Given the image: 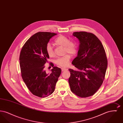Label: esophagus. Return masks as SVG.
Here are the masks:
<instances>
[{"label":"esophagus","instance_id":"1","mask_svg":"<svg viewBox=\"0 0 123 123\" xmlns=\"http://www.w3.org/2000/svg\"><path fill=\"white\" fill-rule=\"evenodd\" d=\"M61 70H62V71H65V70H68V69L67 68H62Z\"/></svg>","mask_w":123,"mask_h":123}]
</instances>
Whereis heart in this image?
I'll return each instance as SVG.
<instances>
[{
	"label": "heart",
	"mask_w": 123,
	"mask_h": 123,
	"mask_svg": "<svg viewBox=\"0 0 123 123\" xmlns=\"http://www.w3.org/2000/svg\"><path fill=\"white\" fill-rule=\"evenodd\" d=\"M54 42L56 45L64 47V53H68L71 55H75L77 52V44L75 42L71 41L66 37L60 35L58 37ZM46 51L50 57L54 56V53L53 47L50 44H48L46 47ZM70 59V56L66 54L64 56L59 58L55 61V63L60 67H65L68 65Z\"/></svg>",
	"instance_id": "1"
}]
</instances>
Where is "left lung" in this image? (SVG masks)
I'll return each mask as SVG.
<instances>
[{
  "instance_id": "obj_1",
  "label": "left lung",
  "mask_w": 123,
  "mask_h": 123,
  "mask_svg": "<svg viewBox=\"0 0 123 123\" xmlns=\"http://www.w3.org/2000/svg\"><path fill=\"white\" fill-rule=\"evenodd\" d=\"M79 40L77 56L72 62L77 70L69 69V83L71 91L78 96L86 98L95 94L105 79L107 59L104 48L93 34L75 32Z\"/></svg>"
}]
</instances>
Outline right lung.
Listing matches in <instances>:
<instances>
[{
	"instance_id": "obj_1",
	"label": "right lung",
	"mask_w": 123,
	"mask_h": 123,
	"mask_svg": "<svg viewBox=\"0 0 123 123\" xmlns=\"http://www.w3.org/2000/svg\"><path fill=\"white\" fill-rule=\"evenodd\" d=\"M57 34L39 32L32 35L22 47L19 57L21 76L29 91L35 96L45 98L53 93L61 73L60 68L51 64L52 73H46L45 64L49 58L46 47Z\"/></svg>"
}]
</instances>
